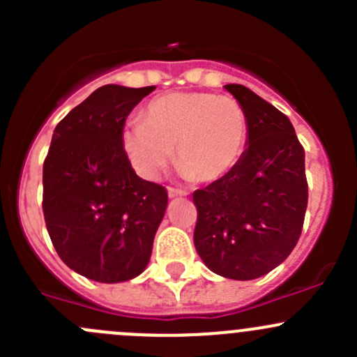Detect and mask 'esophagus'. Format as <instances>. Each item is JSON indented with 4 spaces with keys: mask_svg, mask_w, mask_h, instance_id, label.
Here are the masks:
<instances>
[{
    "mask_svg": "<svg viewBox=\"0 0 357 357\" xmlns=\"http://www.w3.org/2000/svg\"><path fill=\"white\" fill-rule=\"evenodd\" d=\"M188 193L185 192V190H179V188H169V197L171 199H176V197H186Z\"/></svg>",
    "mask_w": 357,
    "mask_h": 357,
    "instance_id": "obj_1",
    "label": "esophagus"
}]
</instances>
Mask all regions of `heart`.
Here are the masks:
<instances>
[{"label": "heart", "mask_w": 357, "mask_h": 357, "mask_svg": "<svg viewBox=\"0 0 357 357\" xmlns=\"http://www.w3.org/2000/svg\"><path fill=\"white\" fill-rule=\"evenodd\" d=\"M248 119L242 103L214 93L179 91L157 96L143 119L122 131V146L142 178L157 179L174 155L186 178L218 181L242 160Z\"/></svg>", "instance_id": "obj_1"}]
</instances>
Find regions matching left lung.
<instances>
[{
	"mask_svg": "<svg viewBox=\"0 0 357 357\" xmlns=\"http://www.w3.org/2000/svg\"><path fill=\"white\" fill-rule=\"evenodd\" d=\"M248 119V145L225 178L193 192V242L211 271L255 280L282 264L307 208L304 146L290 119L242 84H226Z\"/></svg>",
	"mask_w": 357,
	"mask_h": 357,
	"instance_id": "8db88e82",
	"label": "left lung"
}]
</instances>
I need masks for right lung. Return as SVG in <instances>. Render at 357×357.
<instances>
[{"label": "right lung", "instance_id": "1", "mask_svg": "<svg viewBox=\"0 0 357 357\" xmlns=\"http://www.w3.org/2000/svg\"><path fill=\"white\" fill-rule=\"evenodd\" d=\"M155 86L105 84L53 131L43 165V214L56 254L100 283L146 268L167 208V190L136 176L122 146L129 112Z\"/></svg>", "mask_w": 357, "mask_h": 357}]
</instances>
